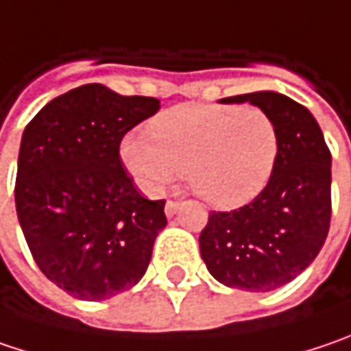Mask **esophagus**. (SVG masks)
Returning a JSON list of instances; mask_svg holds the SVG:
<instances>
[{
	"instance_id": "esophagus-1",
	"label": "esophagus",
	"mask_w": 351,
	"mask_h": 351,
	"mask_svg": "<svg viewBox=\"0 0 351 351\" xmlns=\"http://www.w3.org/2000/svg\"><path fill=\"white\" fill-rule=\"evenodd\" d=\"M176 210H178V202H176V200H167V204H165V215L169 218L175 217Z\"/></svg>"
}]
</instances>
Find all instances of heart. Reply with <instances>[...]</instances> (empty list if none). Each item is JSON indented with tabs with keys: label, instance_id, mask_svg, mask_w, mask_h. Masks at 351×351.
Here are the masks:
<instances>
[{
	"label": "heart",
	"instance_id": "obj_1",
	"mask_svg": "<svg viewBox=\"0 0 351 351\" xmlns=\"http://www.w3.org/2000/svg\"><path fill=\"white\" fill-rule=\"evenodd\" d=\"M151 134L131 131L121 162L147 195H160L184 175L218 208L246 204L266 186L278 158V129L258 107L180 105L155 117Z\"/></svg>",
	"mask_w": 351,
	"mask_h": 351
}]
</instances>
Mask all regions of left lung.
I'll use <instances>...</instances> for the list:
<instances>
[{"mask_svg":"<svg viewBox=\"0 0 351 351\" xmlns=\"http://www.w3.org/2000/svg\"><path fill=\"white\" fill-rule=\"evenodd\" d=\"M220 103H250L270 114L278 129V158L252 202L208 215L198 238L200 256L220 284L270 292L304 272L326 242L332 155L314 114L286 95L256 91Z\"/></svg>","mask_w":351,"mask_h":351,"instance_id":"8db88e82","label":"left lung"}]
</instances>
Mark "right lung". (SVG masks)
Here are the masks:
<instances>
[{"label": "right lung", "instance_id": "1", "mask_svg": "<svg viewBox=\"0 0 351 351\" xmlns=\"http://www.w3.org/2000/svg\"><path fill=\"white\" fill-rule=\"evenodd\" d=\"M158 109V99L89 83L53 99L23 131L17 218L39 270L73 298H113L147 272L165 200L138 195L119 145Z\"/></svg>", "mask_w": 351, "mask_h": 351}]
</instances>
